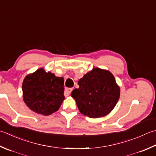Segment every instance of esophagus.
Masks as SVG:
<instances>
[{"instance_id": "obj_1", "label": "esophagus", "mask_w": 156, "mask_h": 156, "mask_svg": "<svg viewBox=\"0 0 156 156\" xmlns=\"http://www.w3.org/2000/svg\"><path fill=\"white\" fill-rule=\"evenodd\" d=\"M72 90H73V88H66V90H65V93H66V94H67V95L69 96V94H70V93H71V92L72 91Z\"/></svg>"}]
</instances>
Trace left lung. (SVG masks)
<instances>
[{
	"label": "left lung",
	"instance_id": "left-lung-1",
	"mask_svg": "<svg viewBox=\"0 0 156 156\" xmlns=\"http://www.w3.org/2000/svg\"><path fill=\"white\" fill-rule=\"evenodd\" d=\"M71 95L82 114L92 118L109 114L120 98V87L110 72L94 68L78 80Z\"/></svg>",
	"mask_w": 156,
	"mask_h": 156
}]
</instances>
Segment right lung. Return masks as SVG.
<instances>
[{
	"label": "right lung",
	"mask_w": 156,
	"mask_h": 156,
	"mask_svg": "<svg viewBox=\"0 0 156 156\" xmlns=\"http://www.w3.org/2000/svg\"><path fill=\"white\" fill-rule=\"evenodd\" d=\"M23 101L37 114L48 115L57 111L65 99L64 80L40 68L27 75L22 84Z\"/></svg>",
	"instance_id": "obj_1"
}]
</instances>
